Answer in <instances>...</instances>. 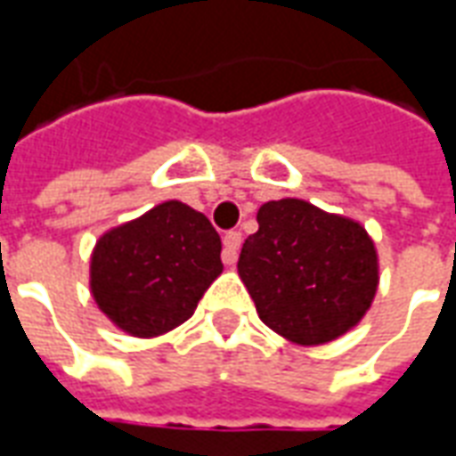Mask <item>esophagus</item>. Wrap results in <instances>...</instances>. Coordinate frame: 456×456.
Returning <instances> with one entry per match:
<instances>
[{
	"instance_id": "34e87169",
	"label": "esophagus",
	"mask_w": 456,
	"mask_h": 456,
	"mask_svg": "<svg viewBox=\"0 0 456 456\" xmlns=\"http://www.w3.org/2000/svg\"><path fill=\"white\" fill-rule=\"evenodd\" d=\"M239 248H241V232H227L224 234V251H222V261L227 266H234L239 256Z\"/></svg>"
}]
</instances>
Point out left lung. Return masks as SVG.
I'll list each match as a JSON object with an SVG mask.
<instances>
[{
	"instance_id": "obj_1",
	"label": "left lung",
	"mask_w": 456,
	"mask_h": 456,
	"mask_svg": "<svg viewBox=\"0 0 456 456\" xmlns=\"http://www.w3.org/2000/svg\"><path fill=\"white\" fill-rule=\"evenodd\" d=\"M256 222L237 268L264 325L317 346L362 322L379 290V251L363 224L297 198L264 202Z\"/></svg>"
}]
</instances>
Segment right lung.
<instances>
[{
  "label": "right lung",
  "mask_w": 456,
  "mask_h": 456,
  "mask_svg": "<svg viewBox=\"0 0 456 456\" xmlns=\"http://www.w3.org/2000/svg\"><path fill=\"white\" fill-rule=\"evenodd\" d=\"M219 254L222 241L209 219L168 200L97 239L90 293L121 332L160 337L195 313L224 268Z\"/></svg>",
  "instance_id": "right-lung-1"
}]
</instances>
